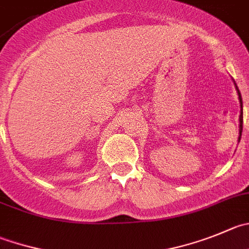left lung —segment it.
I'll use <instances>...</instances> for the list:
<instances>
[{"label":"left lung","mask_w":249,"mask_h":249,"mask_svg":"<svg viewBox=\"0 0 249 249\" xmlns=\"http://www.w3.org/2000/svg\"><path fill=\"white\" fill-rule=\"evenodd\" d=\"M237 88V85H236ZM237 93H238V99H240V104H241V115H240V138L241 139V134H242V127H243V106H242V96H241L240 90H238L237 88Z\"/></svg>","instance_id":"1"}]
</instances>
